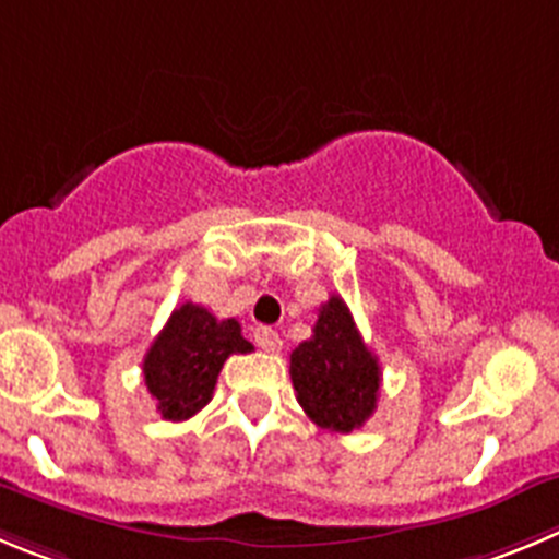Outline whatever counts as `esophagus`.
Segmentation results:
<instances>
[{"instance_id": "obj_1", "label": "esophagus", "mask_w": 559, "mask_h": 559, "mask_svg": "<svg viewBox=\"0 0 559 559\" xmlns=\"http://www.w3.org/2000/svg\"><path fill=\"white\" fill-rule=\"evenodd\" d=\"M253 342L259 344L262 350H267V353H278L281 350V336L273 331V328H267V325L255 328V331H253Z\"/></svg>"}]
</instances>
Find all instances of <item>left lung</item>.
Here are the masks:
<instances>
[{
	"mask_svg": "<svg viewBox=\"0 0 559 559\" xmlns=\"http://www.w3.org/2000/svg\"><path fill=\"white\" fill-rule=\"evenodd\" d=\"M289 374L306 416L331 432H353L378 408V356L338 295L320 309L311 338L292 350Z\"/></svg>",
	"mask_w": 559,
	"mask_h": 559,
	"instance_id": "obj_1",
	"label": "left lung"
}]
</instances>
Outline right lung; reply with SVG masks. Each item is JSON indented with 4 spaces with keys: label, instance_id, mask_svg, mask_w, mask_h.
<instances>
[{
    "label": "right lung",
    "instance_id": "add662e5",
    "mask_svg": "<svg viewBox=\"0 0 559 559\" xmlns=\"http://www.w3.org/2000/svg\"><path fill=\"white\" fill-rule=\"evenodd\" d=\"M237 320H217L203 306L185 304L170 314L143 358L145 389L162 419L185 421L212 400L217 374L234 353H250Z\"/></svg>",
    "mask_w": 559,
    "mask_h": 559
}]
</instances>
